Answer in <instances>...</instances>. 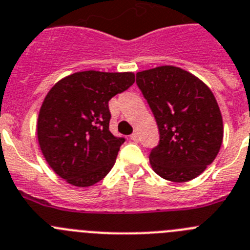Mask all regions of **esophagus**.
Wrapping results in <instances>:
<instances>
[{"instance_id":"obj_1","label":"esophagus","mask_w":250,"mask_h":250,"mask_svg":"<svg viewBox=\"0 0 250 250\" xmlns=\"http://www.w3.org/2000/svg\"><path fill=\"white\" fill-rule=\"evenodd\" d=\"M130 139L134 142H138L139 141V137H138V133H133V134H130Z\"/></svg>"}]
</instances>
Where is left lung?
<instances>
[{"mask_svg":"<svg viewBox=\"0 0 250 250\" xmlns=\"http://www.w3.org/2000/svg\"><path fill=\"white\" fill-rule=\"evenodd\" d=\"M136 83L159 129V143L149 154L153 170L178 183L198 177L223 142L214 94L199 78L174 66L138 72Z\"/></svg>","mask_w":250,"mask_h":250,"instance_id":"left-lung-1","label":"left lung"}]
</instances>
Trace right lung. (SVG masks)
I'll use <instances>...</instances> for the list:
<instances>
[{
    "label": "right lung",
    "instance_id": "obj_1",
    "mask_svg": "<svg viewBox=\"0 0 250 250\" xmlns=\"http://www.w3.org/2000/svg\"><path fill=\"white\" fill-rule=\"evenodd\" d=\"M134 83L132 72H77L47 93L37 122L49 167L76 187L100 182L114 166L123 137L109 132L108 101Z\"/></svg>",
    "mask_w": 250,
    "mask_h": 250
}]
</instances>
